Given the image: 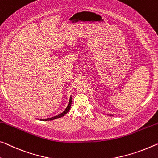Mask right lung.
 Here are the masks:
<instances>
[{"mask_svg": "<svg viewBox=\"0 0 158 158\" xmlns=\"http://www.w3.org/2000/svg\"><path fill=\"white\" fill-rule=\"evenodd\" d=\"M71 102H72V98L71 97V98H70V100H69V104H68L67 108L65 109L64 111H63L61 114H59V115L54 116V117H52V118H47V119H42V121H51V120H54V119H56V118H59L62 117V116H64L65 114H67L68 112H69V111L70 110V109H71Z\"/></svg>", "mask_w": 158, "mask_h": 158, "instance_id": "1", "label": "right lung"}]
</instances>
